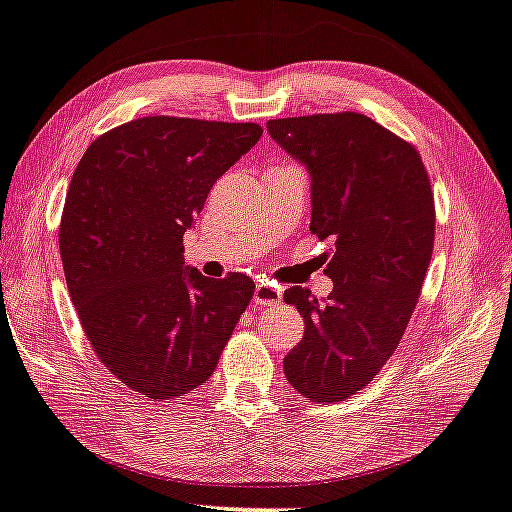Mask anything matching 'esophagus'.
I'll list each match as a JSON object with an SVG mask.
<instances>
[{"label": "esophagus", "mask_w": 512, "mask_h": 512, "mask_svg": "<svg viewBox=\"0 0 512 512\" xmlns=\"http://www.w3.org/2000/svg\"><path fill=\"white\" fill-rule=\"evenodd\" d=\"M281 297H283L281 288L270 286V283H258L256 290H254V304L258 306V309L281 302Z\"/></svg>", "instance_id": "34e87169"}]
</instances>
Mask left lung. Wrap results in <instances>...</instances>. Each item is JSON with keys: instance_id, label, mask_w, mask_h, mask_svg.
I'll return each instance as SVG.
<instances>
[{"instance_id": "8db88e82", "label": "left lung", "mask_w": 512, "mask_h": 512, "mask_svg": "<svg viewBox=\"0 0 512 512\" xmlns=\"http://www.w3.org/2000/svg\"><path fill=\"white\" fill-rule=\"evenodd\" d=\"M267 130L309 169L311 233L334 242L327 300L300 286L283 295L304 318L283 373L306 400L338 403L382 371L405 334L435 245V196L419 151L371 116H293Z\"/></svg>"}]
</instances>
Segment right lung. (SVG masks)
<instances>
[{
    "label": "right lung",
    "instance_id": "add662e5",
    "mask_svg": "<svg viewBox=\"0 0 512 512\" xmlns=\"http://www.w3.org/2000/svg\"><path fill=\"white\" fill-rule=\"evenodd\" d=\"M261 135L258 123L144 116L77 164L59 224L68 293L96 357L139 396L201 387L254 297L247 274L187 270L183 235Z\"/></svg>",
    "mask_w": 512,
    "mask_h": 512
}]
</instances>
